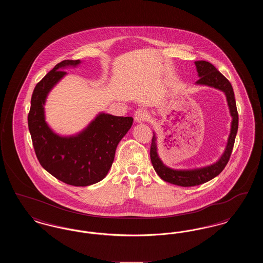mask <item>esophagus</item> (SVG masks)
Segmentation results:
<instances>
[{
    "instance_id": "esophagus-1",
    "label": "esophagus",
    "mask_w": 263,
    "mask_h": 263,
    "mask_svg": "<svg viewBox=\"0 0 263 263\" xmlns=\"http://www.w3.org/2000/svg\"><path fill=\"white\" fill-rule=\"evenodd\" d=\"M148 117V113L144 109V108H139L135 113H134V119L137 123L144 122Z\"/></svg>"
}]
</instances>
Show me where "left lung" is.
I'll use <instances>...</instances> for the list:
<instances>
[{
	"instance_id": "obj_1",
	"label": "left lung",
	"mask_w": 263,
	"mask_h": 263,
	"mask_svg": "<svg viewBox=\"0 0 263 263\" xmlns=\"http://www.w3.org/2000/svg\"><path fill=\"white\" fill-rule=\"evenodd\" d=\"M195 66L199 77V80L196 82V85L217 88L225 93L230 114L232 116V122L227 146L221 158L216 163L210 165L193 170H174L166 166L159 157L157 147V136L156 133L153 132L154 135L152 139L150 156L151 162L156 173L164 181L183 187L195 186L205 183L222 173V171L225 168L227 163L230 160L238 128V110L236 105L234 89L231 83L213 66L211 63L202 60L195 61Z\"/></svg>"
}]
</instances>
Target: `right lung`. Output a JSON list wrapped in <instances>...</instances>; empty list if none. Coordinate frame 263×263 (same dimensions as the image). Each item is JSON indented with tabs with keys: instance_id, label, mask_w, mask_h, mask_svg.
Masks as SVG:
<instances>
[{
	"instance_id": "1",
	"label": "right lung",
	"mask_w": 263,
	"mask_h": 263,
	"mask_svg": "<svg viewBox=\"0 0 263 263\" xmlns=\"http://www.w3.org/2000/svg\"><path fill=\"white\" fill-rule=\"evenodd\" d=\"M80 64V60H64L35 86L28 113V129L38 161L45 171L67 184L88 186L107 175L117 145L131 128L133 118L100 112L76 135L61 136L51 129L45 121L47 96L67 75L62 70Z\"/></svg>"
}]
</instances>
